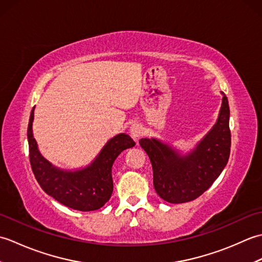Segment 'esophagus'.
I'll return each mask as SVG.
<instances>
[{
  "label": "esophagus",
  "instance_id": "obj_1",
  "mask_svg": "<svg viewBox=\"0 0 262 262\" xmlns=\"http://www.w3.org/2000/svg\"><path fill=\"white\" fill-rule=\"evenodd\" d=\"M129 133H130L132 137L134 138L135 141H137L138 138L142 137V136L144 135V133H145V130H144V127H143L142 125H140V124H134V125H133V126L130 127Z\"/></svg>",
  "mask_w": 262,
  "mask_h": 262
}]
</instances>
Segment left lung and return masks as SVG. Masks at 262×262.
Returning <instances> with one entry per match:
<instances>
[{"mask_svg":"<svg viewBox=\"0 0 262 262\" xmlns=\"http://www.w3.org/2000/svg\"><path fill=\"white\" fill-rule=\"evenodd\" d=\"M219 117L207 134L190 152L180 151L158 138H142L140 145L148 155L153 169L155 191L171 204L191 202L204 193L220 177L231 151L230 107L222 92Z\"/></svg>","mask_w":262,"mask_h":262,"instance_id":"1","label":"left lung"}]
</instances>
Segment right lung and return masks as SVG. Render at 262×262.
Wrapping results in <instances>:
<instances>
[{"label": "right lung", "instance_id": "1", "mask_svg": "<svg viewBox=\"0 0 262 262\" xmlns=\"http://www.w3.org/2000/svg\"><path fill=\"white\" fill-rule=\"evenodd\" d=\"M32 108L28 124L29 159L33 174L49 196L72 209L90 211L101 208L114 190L111 169L117 157L127 148L135 146L133 138L121 133L104 144L92 162L81 169L65 170L53 165L42 157L33 137Z\"/></svg>", "mask_w": 262, "mask_h": 262}]
</instances>
